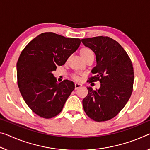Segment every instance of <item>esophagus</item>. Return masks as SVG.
<instances>
[{
	"mask_svg": "<svg viewBox=\"0 0 150 150\" xmlns=\"http://www.w3.org/2000/svg\"><path fill=\"white\" fill-rule=\"evenodd\" d=\"M82 87V85L81 84H79V83H75V89L77 90L79 89V88L81 87Z\"/></svg>",
	"mask_w": 150,
	"mask_h": 150,
	"instance_id": "1",
	"label": "esophagus"
}]
</instances>
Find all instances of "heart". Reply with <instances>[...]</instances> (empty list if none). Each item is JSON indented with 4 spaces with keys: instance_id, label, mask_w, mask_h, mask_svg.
I'll return each mask as SVG.
<instances>
[{
    "instance_id": "obj_1",
    "label": "heart",
    "mask_w": 150,
    "mask_h": 150,
    "mask_svg": "<svg viewBox=\"0 0 150 150\" xmlns=\"http://www.w3.org/2000/svg\"><path fill=\"white\" fill-rule=\"evenodd\" d=\"M79 54L83 59H85L89 57H94V53L91 49L87 47H83L80 49ZM72 79L76 81H81L83 79V75L79 74H74L72 75Z\"/></svg>"
}]
</instances>
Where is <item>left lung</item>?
Returning <instances> with one entry per match:
<instances>
[{"instance_id": "1", "label": "left lung", "mask_w": 150, "mask_h": 150, "mask_svg": "<svg viewBox=\"0 0 150 150\" xmlns=\"http://www.w3.org/2000/svg\"><path fill=\"white\" fill-rule=\"evenodd\" d=\"M96 56L95 75L89 83L100 82L99 89L87 87V96L83 100L85 113L96 122H105L115 117L124 108L133 91L134 73L132 61L118 42L108 37L83 39Z\"/></svg>"}]
</instances>
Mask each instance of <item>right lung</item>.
<instances>
[{
	"mask_svg": "<svg viewBox=\"0 0 150 150\" xmlns=\"http://www.w3.org/2000/svg\"><path fill=\"white\" fill-rule=\"evenodd\" d=\"M81 40L43 33L25 47L16 64L17 83L24 100L41 117L49 119L62 111L75 89L73 81L57 83L52 72L65 63L79 48Z\"/></svg>",
	"mask_w": 150,
	"mask_h": 150,
	"instance_id": "1",
	"label": "right lung"
}]
</instances>
